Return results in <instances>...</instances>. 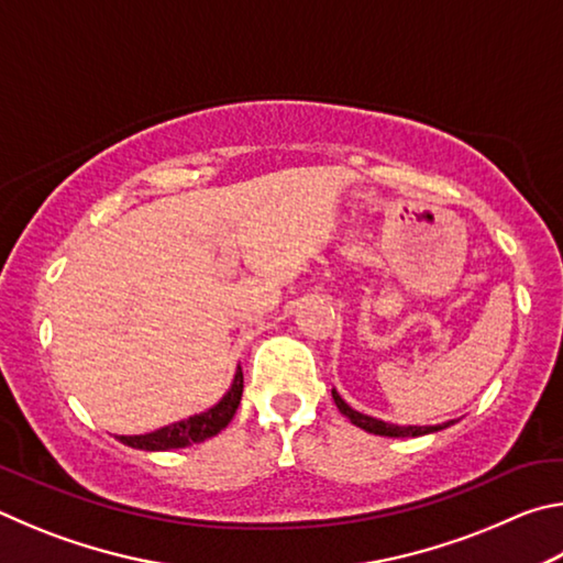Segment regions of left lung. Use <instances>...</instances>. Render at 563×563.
I'll use <instances>...</instances> for the list:
<instances>
[{"label":"left lung","mask_w":563,"mask_h":563,"mask_svg":"<svg viewBox=\"0 0 563 563\" xmlns=\"http://www.w3.org/2000/svg\"><path fill=\"white\" fill-rule=\"evenodd\" d=\"M332 399H335V405L342 415H345L352 424L360 427V430H365L369 434H379V437H419V434H430L442 430V427H450L446 424H434V427H397V424H389L383 422V419H375V417H367L362 412H355L350 405H345V399H342L335 389H332Z\"/></svg>","instance_id":"left-lung-1"}]
</instances>
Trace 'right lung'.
I'll return each instance as SVG.
<instances>
[{
  "mask_svg": "<svg viewBox=\"0 0 563 563\" xmlns=\"http://www.w3.org/2000/svg\"><path fill=\"white\" fill-rule=\"evenodd\" d=\"M243 397V369L238 367L235 379L228 395L216 407L208 409L203 415L188 417L184 422L161 427L156 432L136 434V437H119V442L133 446V450H146V452H164V450H180V446L198 444L203 440H211L221 430H225L231 422L238 405Z\"/></svg>",
  "mask_w": 563,
  "mask_h": 563,
  "instance_id": "obj_1",
  "label": "right lung"
}]
</instances>
